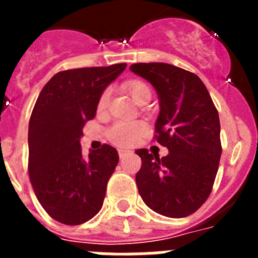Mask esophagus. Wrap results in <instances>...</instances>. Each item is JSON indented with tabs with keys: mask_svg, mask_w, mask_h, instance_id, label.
<instances>
[{
	"mask_svg": "<svg viewBox=\"0 0 258 258\" xmlns=\"http://www.w3.org/2000/svg\"><path fill=\"white\" fill-rule=\"evenodd\" d=\"M129 152H131V151H129V150H118V156H120V159H122V157H124V156H126V155L127 154H129Z\"/></svg>",
	"mask_w": 258,
	"mask_h": 258,
	"instance_id": "obj_1",
	"label": "esophagus"
}]
</instances>
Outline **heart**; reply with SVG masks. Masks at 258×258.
Listing matches in <instances>:
<instances>
[{"label": "heart", "mask_w": 258, "mask_h": 258, "mask_svg": "<svg viewBox=\"0 0 258 258\" xmlns=\"http://www.w3.org/2000/svg\"><path fill=\"white\" fill-rule=\"evenodd\" d=\"M127 92L131 93L134 101L138 103L141 101V98L145 94H151L150 93V88L146 85L142 81H131L126 84ZM109 98H111V90L109 89H104L102 92L101 97L98 99V109L106 108L109 103ZM146 132V125L141 121L136 122H127V121H116L112 126L109 127L107 132L108 140L116 146L120 147H127L132 146L140 140L141 136Z\"/></svg>", "instance_id": "b5f03b06"}]
</instances>
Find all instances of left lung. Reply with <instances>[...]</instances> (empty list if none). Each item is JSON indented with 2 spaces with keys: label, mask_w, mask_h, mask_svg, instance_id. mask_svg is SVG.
I'll list each match as a JSON object with an SVG mask.
<instances>
[{
  "label": "left lung",
  "mask_w": 258,
  "mask_h": 258,
  "mask_svg": "<svg viewBox=\"0 0 258 258\" xmlns=\"http://www.w3.org/2000/svg\"><path fill=\"white\" fill-rule=\"evenodd\" d=\"M131 71L155 88L160 113L156 141L164 157L137 150L142 166L136 174L146 206L165 217H187L206 203L213 187L221 152L220 117L202 80L168 63H136Z\"/></svg>",
  "instance_id": "obj_1"
}]
</instances>
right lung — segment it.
Segmentation results:
<instances>
[{"label": "right lung", "instance_id": "add662e5", "mask_svg": "<svg viewBox=\"0 0 258 258\" xmlns=\"http://www.w3.org/2000/svg\"><path fill=\"white\" fill-rule=\"evenodd\" d=\"M125 68L118 63L61 71L36 101L28 127L29 179L42 208L58 222L81 225L103 206L117 151L103 145L84 159L80 138L102 92Z\"/></svg>", "mask_w": 258, "mask_h": 258}]
</instances>
